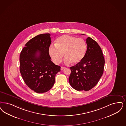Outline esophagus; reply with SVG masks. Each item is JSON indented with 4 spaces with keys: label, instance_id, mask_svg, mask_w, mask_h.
<instances>
[{
    "label": "esophagus",
    "instance_id": "esophagus-1",
    "mask_svg": "<svg viewBox=\"0 0 126 126\" xmlns=\"http://www.w3.org/2000/svg\"><path fill=\"white\" fill-rule=\"evenodd\" d=\"M65 68V67H63V66H61V70L64 69Z\"/></svg>",
    "mask_w": 126,
    "mask_h": 126
}]
</instances>
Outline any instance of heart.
<instances>
[{"label":"heart","instance_id":"1","mask_svg":"<svg viewBox=\"0 0 126 126\" xmlns=\"http://www.w3.org/2000/svg\"><path fill=\"white\" fill-rule=\"evenodd\" d=\"M86 51L87 45L84 39L67 35L58 38L55 46H51L49 48V55L56 64L61 63L64 53L65 64H69L71 62L77 64L82 60Z\"/></svg>","mask_w":126,"mask_h":126}]
</instances>
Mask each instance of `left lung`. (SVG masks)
Segmentation results:
<instances>
[{
  "label": "left lung",
  "mask_w": 126,
  "mask_h": 126,
  "mask_svg": "<svg viewBox=\"0 0 126 126\" xmlns=\"http://www.w3.org/2000/svg\"><path fill=\"white\" fill-rule=\"evenodd\" d=\"M86 41L85 56L79 63L70 67L71 73L69 82L77 91H87L95 87L104 71L105 60L99 45L90 37Z\"/></svg>",
  "instance_id": "obj_1"
}]
</instances>
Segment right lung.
Segmentation results:
<instances>
[{
    "label": "right lung",
    "mask_w": 126,
    "mask_h": 126,
    "mask_svg": "<svg viewBox=\"0 0 126 126\" xmlns=\"http://www.w3.org/2000/svg\"><path fill=\"white\" fill-rule=\"evenodd\" d=\"M50 33L38 35L30 39L22 49L19 58L20 72L26 85L36 93L50 90L61 66L55 65L49 53Z\"/></svg>",
    "instance_id": "add662e5"
}]
</instances>
